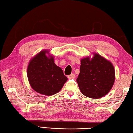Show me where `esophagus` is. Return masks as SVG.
I'll list each match as a JSON object with an SVG mask.
<instances>
[{"mask_svg": "<svg viewBox=\"0 0 133 133\" xmlns=\"http://www.w3.org/2000/svg\"><path fill=\"white\" fill-rule=\"evenodd\" d=\"M75 74H71L70 75L68 76V78L69 79H70V78H75Z\"/></svg>", "mask_w": 133, "mask_h": 133, "instance_id": "34e87169", "label": "esophagus"}]
</instances>
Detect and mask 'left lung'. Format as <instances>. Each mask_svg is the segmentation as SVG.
Returning <instances> with one entry per match:
<instances>
[{
    "mask_svg": "<svg viewBox=\"0 0 133 133\" xmlns=\"http://www.w3.org/2000/svg\"><path fill=\"white\" fill-rule=\"evenodd\" d=\"M81 59L80 73L77 78L80 90L91 98L105 96L115 82V70L112 63L98 53Z\"/></svg>",
    "mask_w": 133,
    "mask_h": 133,
    "instance_id": "obj_1",
    "label": "left lung"
}]
</instances>
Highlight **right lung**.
<instances>
[{"instance_id":"1","label":"right lung","mask_w":133,"mask_h":133,"mask_svg":"<svg viewBox=\"0 0 133 133\" xmlns=\"http://www.w3.org/2000/svg\"><path fill=\"white\" fill-rule=\"evenodd\" d=\"M49 52L46 49L40 51L30 60L27 69L31 88L49 96L59 92L67 80L63 70L55 63L54 56Z\"/></svg>"}]
</instances>
